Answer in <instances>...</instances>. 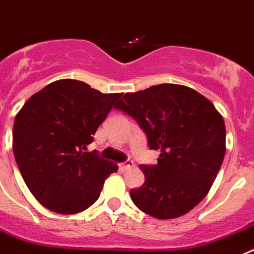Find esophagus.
Masks as SVG:
<instances>
[{
    "instance_id": "obj_1",
    "label": "esophagus",
    "mask_w": 254,
    "mask_h": 254,
    "mask_svg": "<svg viewBox=\"0 0 254 254\" xmlns=\"http://www.w3.org/2000/svg\"><path fill=\"white\" fill-rule=\"evenodd\" d=\"M134 166V162L131 160H127L124 164H121V169L123 170H129Z\"/></svg>"
}]
</instances>
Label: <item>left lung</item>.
I'll return each mask as SVG.
<instances>
[{
	"mask_svg": "<svg viewBox=\"0 0 254 254\" xmlns=\"http://www.w3.org/2000/svg\"><path fill=\"white\" fill-rule=\"evenodd\" d=\"M115 109L136 120L149 148L160 151L157 165H140L145 182L130 190L134 204L160 220L188 213L206 197L224 161L221 114L197 90L180 84L125 93Z\"/></svg>",
	"mask_w": 254,
	"mask_h": 254,
	"instance_id": "8db88e82",
	"label": "left lung"
}]
</instances>
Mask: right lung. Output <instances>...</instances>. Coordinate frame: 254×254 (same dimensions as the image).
Segmentation results:
<instances>
[{
  "label": "right lung",
  "mask_w": 254,
  "mask_h": 254,
  "mask_svg": "<svg viewBox=\"0 0 254 254\" xmlns=\"http://www.w3.org/2000/svg\"><path fill=\"white\" fill-rule=\"evenodd\" d=\"M123 93H101L61 79L33 94L17 112L12 149L26 187L43 207L74 215L98 199L118 165L84 152Z\"/></svg>",
  "instance_id": "add662e5"
}]
</instances>
